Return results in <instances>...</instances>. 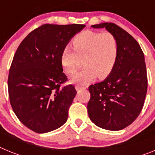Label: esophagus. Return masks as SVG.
<instances>
[{
  "label": "esophagus",
  "mask_w": 155,
  "mask_h": 155,
  "mask_svg": "<svg viewBox=\"0 0 155 155\" xmlns=\"http://www.w3.org/2000/svg\"><path fill=\"white\" fill-rule=\"evenodd\" d=\"M75 88H76V90L78 91H80V90H84L85 89L86 87H84V86H81V85H76L75 86Z\"/></svg>",
  "instance_id": "esophagus-1"
}]
</instances>
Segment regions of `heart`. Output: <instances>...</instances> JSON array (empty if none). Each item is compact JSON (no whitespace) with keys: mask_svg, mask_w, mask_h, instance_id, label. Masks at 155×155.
<instances>
[{"mask_svg":"<svg viewBox=\"0 0 155 155\" xmlns=\"http://www.w3.org/2000/svg\"><path fill=\"white\" fill-rule=\"evenodd\" d=\"M73 50L69 46L63 48L61 64L66 73L74 74L78 68L79 59L83 58L84 68L72 77V82L84 85L98 76L107 78L116 65L119 45L110 32L86 31L77 34L72 41Z\"/></svg>","mask_w":155,"mask_h":155,"instance_id":"1","label":"heart"}]
</instances>
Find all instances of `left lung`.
<instances>
[{
  "instance_id": "1",
  "label": "left lung",
  "mask_w": 155,
  "mask_h": 155,
  "mask_svg": "<svg viewBox=\"0 0 155 155\" xmlns=\"http://www.w3.org/2000/svg\"><path fill=\"white\" fill-rule=\"evenodd\" d=\"M114 35L119 53L113 71L103 81L88 87L90 120L101 128L120 130L130 125L143 109L147 91L144 55L137 41L113 22L91 25Z\"/></svg>"
}]
</instances>
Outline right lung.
<instances>
[{
  "label": "right lung",
  "instance_id": "add662e5",
  "mask_svg": "<svg viewBox=\"0 0 155 155\" xmlns=\"http://www.w3.org/2000/svg\"><path fill=\"white\" fill-rule=\"evenodd\" d=\"M84 25L44 24L31 31L18 47L8 79L14 113L26 127L44 134L61 127L76 95L63 72V48Z\"/></svg>",
  "mask_w": 155,
  "mask_h": 155
}]
</instances>
